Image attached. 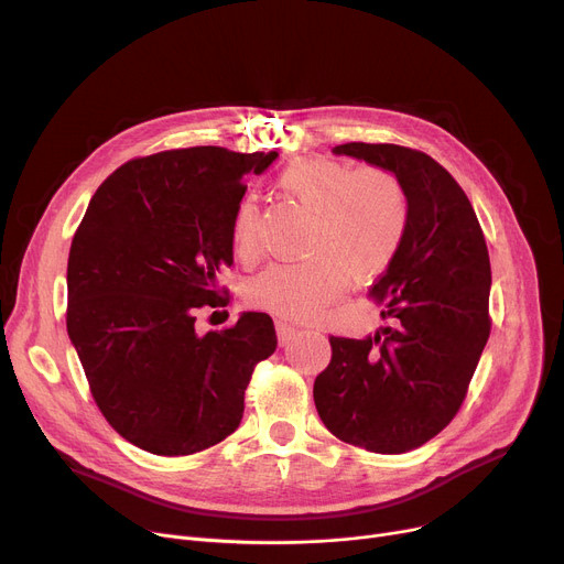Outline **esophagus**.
<instances>
[{"label":"esophagus","mask_w":564,"mask_h":564,"mask_svg":"<svg viewBox=\"0 0 564 564\" xmlns=\"http://www.w3.org/2000/svg\"><path fill=\"white\" fill-rule=\"evenodd\" d=\"M306 334L304 329L294 327V324H288V322H276V336H279V343L281 345H288L290 340H294L297 336Z\"/></svg>","instance_id":"esophagus-1"}]
</instances>
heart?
<instances>
[{
  "label": "heart",
  "instance_id": "heart-1",
  "mask_svg": "<svg viewBox=\"0 0 564 564\" xmlns=\"http://www.w3.org/2000/svg\"><path fill=\"white\" fill-rule=\"evenodd\" d=\"M276 187L311 210L306 256L270 264L249 283L251 306L290 319H315L351 285L393 262L409 226V196L381 166H351L332 158H302L283 166ZM232 245L245 260L258 253V207L237 205Z\"/></svg>",
  "mask_w": 564,
  "mask_h": 564
}]
</instances>
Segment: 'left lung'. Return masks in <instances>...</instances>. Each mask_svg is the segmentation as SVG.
<instances>
[{
	"label": "left lung",
	"mask_w": 564,
	"mask_h": 564,
	"mask_svg": "<svg viewBox=\"0 0 564 564\" xmlns=\"http://www.w3.org/2000/svg\"><path fill=\"white\" fill-rule=\"evenodd\" d=\"M334 153L393 171L409 196V226L370 288L393 327L364 340L332 336L313 400L340 441L400 455L436 436L466 398L491 332L487 242L464 189L430 155L361 141Z\"/></svg>",
	"instance_id": "obj_1"
}]
</instances>
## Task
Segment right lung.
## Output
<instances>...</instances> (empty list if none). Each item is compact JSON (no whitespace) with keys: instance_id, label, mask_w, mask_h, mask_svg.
Returning a JSON list of instances; mask_svg holds the SVG:
<instances>
[{"instance_id":"1","label":"right lung","mask_w":564,"mask_h":564,"mask_svg":"<svg viewBox=\"0 0 564 564\" xmlns=\"http://www.w3.org/2000/svg\"><path fill=\"white\" fill-rule=\"evenodd\" d=\"M279 153L181 148L130 160L98 187L68 256L66 327L107 423L153 455L181 457L232 434L253 368L276 349L267 313L196 334L226 306L232 217L247 173Z\"/></svg>"}]
</instances>
